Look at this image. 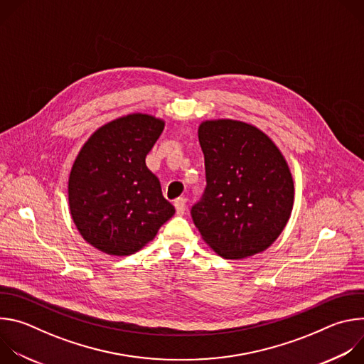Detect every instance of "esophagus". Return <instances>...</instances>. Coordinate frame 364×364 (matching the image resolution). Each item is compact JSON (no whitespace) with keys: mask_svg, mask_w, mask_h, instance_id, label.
<instances>
[{"mask_svg":"<svg viewBox=\"0 0 364 364\" xmlns=\"http://www.w3.org/2000/svg\"><path fill=\"white\" fill-rule=\"evenodd\" d=\"M174 207H176V213L178 215V216H183L184 213H186V200L184 198H178V200H176V203H174Z\"/></svg>","mask_w":364,"mask_h":364,"instance_id":"34e87169","label":"esophagus"}]
</instances>
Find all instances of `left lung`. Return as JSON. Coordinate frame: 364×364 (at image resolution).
I'll use <instances>...</instances> for the list:
<instances>
[{"mask_svg":"<svg viewBox=\"0 0 364 364\" xmlns=\"http://www.w3.org/2000/svg\"><path fill=\"white\" fill-rule=\"evenodd\" d=\"M205 190L191 207L203 240L225 259L267 250L287 226L294 204L289 167L274 141L233 119L198 127Z\"/></svg>","mask_w":364,"mask_h":364,"instance_id":"8db88e82","label":"left lung"}]
</instances>
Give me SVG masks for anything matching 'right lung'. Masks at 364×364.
Wrapping results in <instances>:
<instances>
[{"label": "right lung", "mask_w": 364, "mask_h": 364, "mask_svg": "<svg viewBox=\"0 0 364 364\" xmlns=\"http://www.w3.org/2000/svg\"><path fill=\"white\" fill-rule=\"evenodd\" d=\"M163 129V119L131 114L96 129L79 151L69 177L70 215L97 250L132 255L176 213L145 166Z\"/></svg>", "instance_id": "add662e5"}]
</instances>
